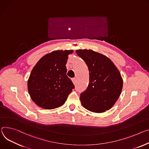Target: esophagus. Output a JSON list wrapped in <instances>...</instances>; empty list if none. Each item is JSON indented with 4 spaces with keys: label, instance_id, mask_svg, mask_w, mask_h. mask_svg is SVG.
<instances>
[{
    "label": "esophagus",
    "instance_id": "obj_1",
    "mask_svg": "<svg viewBox=\"0 0 149 149\" xmlns=\"http://www.w3.org/2000/svg\"><path fill=\"white\" fill-rule=\"evenodd\" d=\"M72 82H73V83L75 84V83H76V81H77V79H76V78H72Z\"/></svg>",
    "mask_w": 149,
    "mask_h": 149
}]
</instances>
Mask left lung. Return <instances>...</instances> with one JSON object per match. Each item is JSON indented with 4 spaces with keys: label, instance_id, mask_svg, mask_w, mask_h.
Here are the masks:
<instances>
[{
    "label": "left lung",
    "instance_id": "obj_1",
    "mask_svg": "<svg viewBox=\"0 0 149 149\" xmlns=\"http://www.w3.org/2000/svg\"><path fill=\"white\" fill-rule=\"evenodd\" d=\"M89 71V84L80 94L82 105L87 110L102 113L110 109L119 98L123 81L113 63L106 56L91 50H77Z\"/></svg>",
    "mask_w": 149,
    "mask_h": 149
}]
</instances>
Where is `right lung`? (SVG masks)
<instances>
[{
  "mask_svg": "<svg viewBox=\"0 0 149 149\" xmlns=\"http://www.w3.org/2000/svg\"><path fill=\"white\" fill-rule=\"evenodd\" d=\"M73 50H58L40 59L30 74L28 90L31 99L38 106L53 109L64 104L75 88L66 75L68 55Z\"/></svg>",
  "mask_w": 149,
  "mask_h": 149,
  "instance_id": "right-lung-1",
  "label": "right lung"
}]
</instances>
